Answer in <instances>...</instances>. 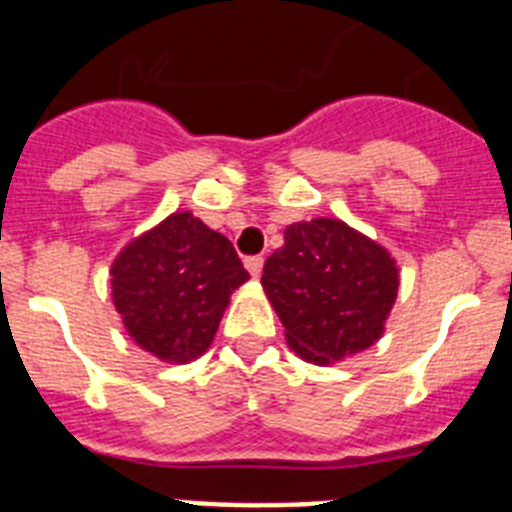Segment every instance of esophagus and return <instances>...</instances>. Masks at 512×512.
Returning <instances> with one entry per match:
<instances>
[{
  "label": "esophagus",
  "instance_id": "34e87169",
  "mask_svg": "<svg viewBox=\"0 0 512 512\" xmlns=\"http://www.w3.org/2000/svg\"><path fill=\"white\" fill-rule=\"evenodd\" d=\"M246 269L253 279L261 277V269H264V256H248Z\"/></svg>",
  "mask_w": 512,
  "mask_h": 512
}]
</instances>
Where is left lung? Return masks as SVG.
<instances>
[{
    "instance_id": "left-lung-1",
    "label": "left lung",
    "mask_w": 512,
    "mask_h": 512,
    "mask_svg": "<svg viewBox=\"0 0 512 512\" xmlns=\"http://www.w3.org/2000/svg\"><path fill=\"white\" fill-rule=\"evenodd\" d=\"M261 284L292 351L325 366L379 341L400 279L387 248L341 220L315 217L284 230Z\"/></svg>"
}]
</instances>
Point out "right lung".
Returning <instances> with one entry per match:
<instances>
[{
    "mask_svg": "<svg viewBox=\"0 0 512 512\" xmlns=\"http://www.w3.org/2000/svg\"><path fill=\"white\" fill-rule=\"evenodd\" d=\"M110 274L130 338L169 364L205 354L230 295L248 279L233 243L192 212H174L128 243Z\"/></svg>",
    "mask_w": 512,
    "mask_h": 512,
    "instance_id": "add662e5",
    "label": "right lung"
}]
</instances>
